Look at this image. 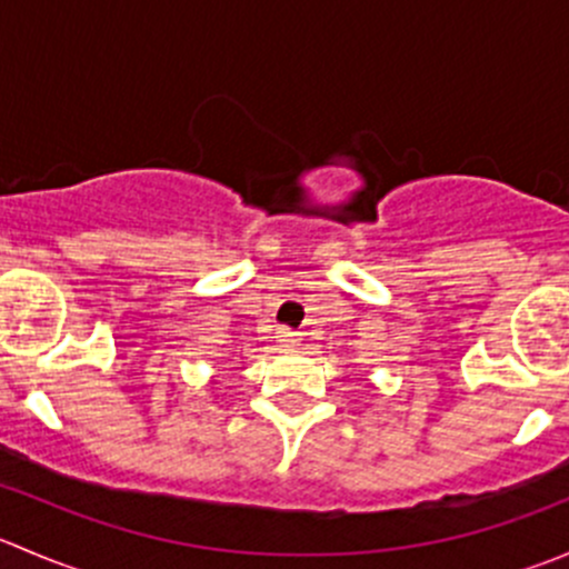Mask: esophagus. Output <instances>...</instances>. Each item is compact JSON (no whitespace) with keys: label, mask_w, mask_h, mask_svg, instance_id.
I'll return each mask as SVG.
<instances>
[{"label":"esophagus","mask_w":569,"mask_h":569,"mask_svg":"<svg viewBox=\"0 0 569 569\" xmlns=\"http://www.w3.org/2000/svg\"><path fill=\"white\" fill-rule=\"evenodd\" d=\"M278 341H280V347H286V349H297L300 347V332L297 330H291V327H280L278 330Z\"/></svg>","instance_id":"1"}]
</instances>
